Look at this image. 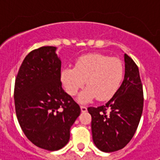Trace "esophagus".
I'll return each mask as SVG.
<instances>
[{
  "instance_id": "esophagus-1",
  "label": "esophagus",
  "mask_w": 160,
  "mask_h": 160,
  "mask_svg": "<svg viewBox=\"0 0 160 160\" xmlns=\"http://www.w3.org/2000/svg\"><path fill=\"white\" fill-rule=\"evenodd\" d=\"M81 111H82V112L87 111V108L85 107V106H81Z\"/></svg>"
}]
</instances>
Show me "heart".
Segmentation results:
<instances>
[{
    "mask_svg": "<svg viewBox=\"0 0 160 160\" xmlns=\"http://www.w3.org/2000/svg\"><path fill=\"white\" fill-rule=\"evenodd\" d=\"M124 77V65L118 58L101 53L83 55L77 59L75 68H66L61 72V81L67 92L76 95L87 83V87L78 96L81 103L92 99L107 101L120 87Z\"/></svg>",
    "mask_w": 160,
    "mask_h": 160,
    "instance_id": "b5f03b06",
    "label": "heart"
}]
</instances>
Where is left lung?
Listing matches in <instances>:
<instances>
[{"mask_svg": "<svg viewBox=\"0 0 160 160\" xmlns=\"http://www.w3.org/2000/svg\"><path fill=\"white\" fill-rule=\"evenodd\" d=\"M124 81L115 95L101 107L88 108L95 146L104 152L123 149L138 127L143 108V91L137 65L127 54Z\"/></svg>", "mask_w": 160, "mask_h": 160, "instance_id": "8db88e82", "label": "left lung"}]
</instances>
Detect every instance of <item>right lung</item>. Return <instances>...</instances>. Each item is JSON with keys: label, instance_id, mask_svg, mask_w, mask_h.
Instances as JSON below:
<instances>
[{"label": "right lung", "instance_id": "add662e5", "mask_svg": "<svg viewBox=\"0 0 160 160\" xmlns=\"http://www.w3.org/2000/svg\"><path fill=\"white\" fill-rule=\"evenodd\" d=\"M57 48L43 46L29 52L16 77V115L22 131L35 146L58 151L70 138V128L80 115L79 105L60 81L61 60Z\"/></svg>", "mask_w": 160, "mask_h": 160}]
</instances>
